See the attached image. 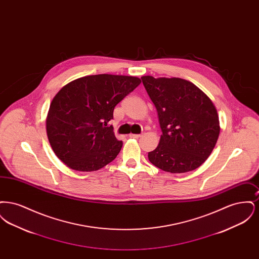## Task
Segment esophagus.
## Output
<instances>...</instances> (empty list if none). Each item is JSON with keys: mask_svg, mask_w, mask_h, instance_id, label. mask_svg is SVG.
I'll list each match as a JSON object with an SVG mask.
<instances>
[{"mask_svg": "<svg viewBox=\"0 0 259 259\" xmlns=\"http://www.w3.org/2000/svg\"><path fill=\"white\" fill-rule=\"evenodd\" d=\"M129 137H130V138H135V139H139V138H141V137H142V134H130Z\"/></svg>", "mask_w": 259, "mask_h": 259, "instance_id": "1", "label": "esophagus"}]
</instances>
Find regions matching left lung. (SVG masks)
Here are the masks:
<instances>
[{
    "mask_svg": "<svg viewBox=\"0 0 259 259\" xmlns=\"http://www.w3.org/2000/svg\"><path fill=\"white\" fill-rule=\"evenodd\" d=\"M160 124V142L148 160L165 172H186L201 166L220 135L217 110L192 82L179 77H142Z\"/></svg>",
    "mask_w": 259,
    "mask_h": 259,
    "instance_id": "obj_1",
    "label": "left lung"
}]
</instances>
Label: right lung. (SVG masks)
Returning a JSON list of instances; mask_svg holds the SVG:
<instances>
[{"label":"right lung","mask_w":259,"mask_h":259,"mask_svg":"<svg viewBox=\"0 0 259 259\" xmlns=\"http://www.w3.org/2000/svg\"><path fill=\"white\" fill-rule=\"evenodd\" d=\"M141 83L136 76L95 74L77 78L50 104L47 132L60 160L75 171H96L122 148L112 125L114 107Z\"/></svg>","instance_id":"1"}]
</instances>
